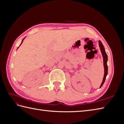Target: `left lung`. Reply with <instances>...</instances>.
Here are the masks:
<instances>
[{
  "mask_svg": "<svg viewBox=\"0 0 124 124\" xmlns=\"http://www.w3.org/2000/svg\"><path fill=\"white\" fill-rule=\"evenodd\" d=\"M99 47H100L101 52V53H102V55L103 59V66H104V74L103 78V80H102V83H101V84L100 86V88H101V87H102V86L103 85V84H104L105 80H106V77H107V74H108V65H107L108 55L106 53V51H105L104 47L103 44H102V42H101L100 40H99Z\"/></svg>",
  "mask_w": 124,
  "mask_h": 124,
  "instance_id": "8db88e82",
  "label": "left lung"
}]
</instances>
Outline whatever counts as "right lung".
<instances>
[{"label": "right lung", "mask_w": 124, "mask_h": 124, "mask_svg": "<svg viewBox=\"0 0 124 124\" xmlns=\"http://www.w3.org/2000/svg\"><path fill=\"white\" fill-rule=\"evenodd\" d=\"M24 39H25V38H24L23 39V40H22V42H21V44H20V46H21V45L22 44V43H23V40H24ZM18 47H19V46H18ZM18 47H17V48H18Z\"/></svg>", "instance_id": "1"}]
</instances>
